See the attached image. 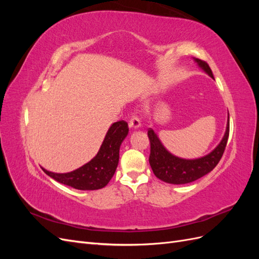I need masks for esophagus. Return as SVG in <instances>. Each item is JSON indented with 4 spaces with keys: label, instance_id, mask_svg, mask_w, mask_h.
Returning a JSON list of instances; mask_svg holds the SVG:
<instances>
[{
    "label": "esophagus",
    "instance_id": "34e87169",
    "mask_svg": "<svg viewBox=\"0 0 259 259\" xmlns=\"http://www.w3.org/2000/svg\"><path fill=\"white\" fill-rule=\"evenodd\" d=\"M130 127L132 128H138L140 126V120L137 115H131L128 121Z\"/></svg>",
    "mask_w": 259,
    "mask_h": 259
}]
</instances>
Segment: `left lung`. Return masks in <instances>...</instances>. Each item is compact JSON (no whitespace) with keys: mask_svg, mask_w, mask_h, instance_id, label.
Wrapping results in <instances>:
<instances>
[{"mask_svg":"<svg viewBox=\"0 0 259 259\" xmlns=\"http://www.w3.org/2000/svg\"><path fill=\"white\" fill-rule=\"evenodd\" d=\"M198 65L204 70V71L213 77V72L207 65V62L195 58ZM148 137L150 140V155H149V163L153 170L154 175L163 182L174 185H183L194 182L202 176L208 174L213 170L215 166L221 161L225 152L229 137V116L228 123H227V130L225 136L213 151L207 155L195 160H185L177 158V156L170 154L165 148L163 147L158 136L154 134L152 128L148 130Z\"/></svg>","mask_w":259,"mask_h":259,"instance_id":"1","label":"left lung"}]
</instances>
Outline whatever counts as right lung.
<instances>
[{"instance_id": "1", "label": "right lung", "mask_w": 259, "mask_h": 259, "mask_svg": "<svg viewBox=\"0 0 259 259\" xmlns=\"http://www.w3.org/2000/svg\"><path fill=\"white\" fill-rule=\"evenodd\" d=\"M128 133V125L125 121L112 124L109 128L97 155L82 167L66 174H56L44 170L45 174L58 183L79 190H97L104 188L115 173L119 163L120 146Z\"/></svg>"}]
</instances>
